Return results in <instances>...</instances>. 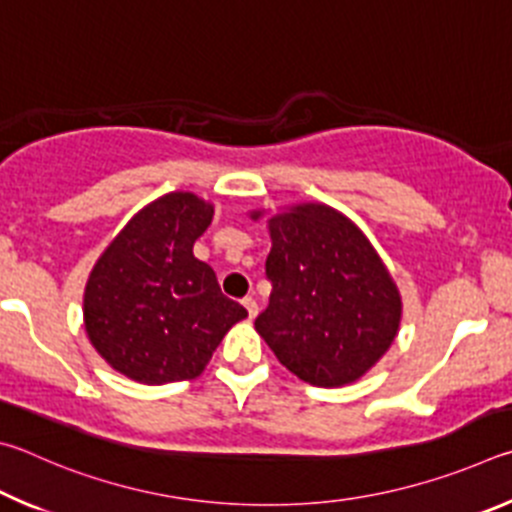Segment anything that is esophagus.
I'll list each match as a JSON object with an SVG mask.
<instances>
[{
	"label": "esophagus",
	"instance_id": "34e87169",
	"mask_svg": "<svg viewBox=\"0 0 512 512\" xmlns=\"http://www.w3.org/2000/svg\"><path fill=\"white\" fill-rule=\"evenodd\" d=\"M242 306L247 308V315H249V319H254L256 315H258V303L251 299V297H245L242 299Z\"/></svg>",
	"mask_w": 512,
	"mask_h": 512
}]
</instances>
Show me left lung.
<instances>
[{"label":"left lung","instance_id":"1","mask_svg":"<svg viewBox=\"0 0 512 512\" xmlns=\"http://www.w3.org/2000/svg\"><path fill=\"white\" fill-rule=\"evenodd\" d=\"M263 211H251L258 220ZM270 306L254 326L285 369L315 387L360 380L398 335L402 301L369 238L333 206L308 202L270 220Z\"/></svg>","mask_w":512,"mask_h":512}]
</instances>
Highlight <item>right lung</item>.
Instances as JSON below:
<instances>
[{
    "label": "right lung",
    "instance_id": "obj_1",
    "mask_svg": "<svg viewBox=\"0 0 512 512\" xmlns=\"http://www.w3.org/2000/svg\"><path fill=\"white\" fill-rule=\"evenodd\" d=\"M213 204L166 193L134 215L98 258L85 285V330L98 355L141 384L193 380L222 337L247 317L220 292L193 242Z\"/></svg>",
    "mask_w": 512,
    "mask_h": 512
}]
</instances>
